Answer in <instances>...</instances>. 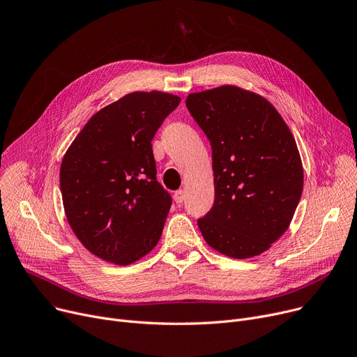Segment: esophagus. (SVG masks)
I'll use <instances>...</instances> for the list:
<instances>
[{"label": "esophagus", "instance_id": "obj_1", "mask_svg": "<svg viewBox=\"0 0 357 357\" xmlns=\"http://www.w3.org/2000/svg\"><path fill=\"white\" fill-rule=\"evenodd\" d=\"M174 199H175L176 204H182V202H183V199H185V192L182 191V189H179V191H176V192L174 194Z\"/></svg>", "mask_w": 357, "mask_h": 357}]
</instances>
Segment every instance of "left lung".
<instances>
[{"instance_id":"1","label":"left lung","mask_w":357,"mask_h":357,"mask_svg":"<svg viewBox=\"0 0 357 357\" xmlns=\"http://www.w3.org/2000/svg\"><path fill=\"white\" fill-rule=\"evenodd\" d=\"M212 148L215 199L198 220L205 241L232 258L264 252L289 228L303 192L296 140L264 98L235 86L189 94Z\"/></svg>"}]
</instances>
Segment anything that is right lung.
Instances as JSON below:
<instances>
[{
    "label": "right lung",
    "instance_id": "add662e5",
    "mask_svg": "<svg viewBox=\"0 0 357 357\" xmlns=\"http://www.w3.org/2000/svg\"><path fill=\"white\" fill-rule=\"evenodd\" d=\"M179 102L162 91L126 94L91 116L63 158L67 221L109 263L132 264L160 238L172 198L156 181L152 139Z\"/></svg>",
    "mask_w": 357,
    "mask_h": 357
}]
</instances>
